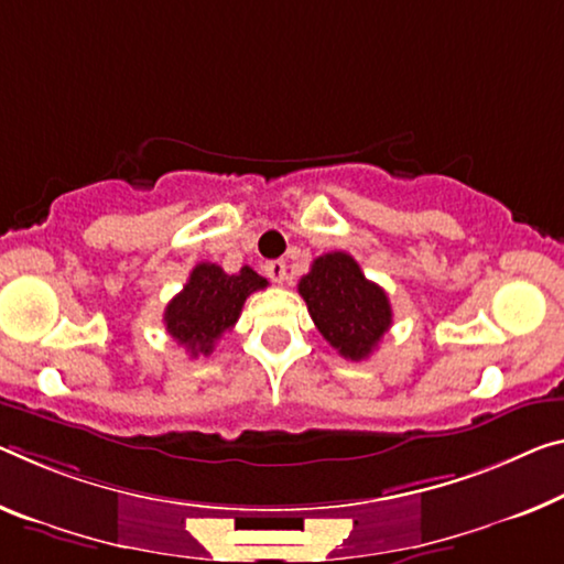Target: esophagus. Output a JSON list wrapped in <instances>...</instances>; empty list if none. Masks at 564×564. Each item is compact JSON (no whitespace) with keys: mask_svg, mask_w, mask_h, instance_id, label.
Masks as SVG:
<instances>
[{"mask_svg":"<svg viewBox=\"0 0 564 564\" xmlns=\"http://www.w3.org/2000/svg\"><path fill=\"white\" fill-rule=\"evenodd\" d=\"M264 272H267V276H270L272 282L282 284L284 276H288V264H284L282 259H272V262L264 264Z\"/></svg>","mask_w":564,"mask_h":564,"instance_id":"esophagus-1","label":"esophagus"}]
</instances>
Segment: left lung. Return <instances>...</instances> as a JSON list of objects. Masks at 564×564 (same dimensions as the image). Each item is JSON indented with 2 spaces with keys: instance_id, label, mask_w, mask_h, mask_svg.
I'll return each instance as SVG.
<instances>
[{
  "instance_id": "8db88e82",
  "label": "left lung",
  "mask_w": 564,
  "mask_h": 564,
  "mask_svg": "<svg viewBox=\"0 0 564 564\" xmlns=\"http://www.w3.org/2000/svg\"><path fill=\"white\" fill-rule=\"evenodd\" d=\"M297 290L319 335L348 360H366L393 325L388 294L345 252L317 257Z\"/></svg>"
}]
</instances>
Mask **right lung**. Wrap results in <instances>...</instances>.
Returning <instances> with one entry per match:
<instances>
[{"label":"right lung","mask_w":564,"mask_h":564,"mask_svg":"<svg viewBox=\"0 0 564 564\" xmlns=\"http://www.w3.org/2000/svg\"><path fill=\"white\" fill-rule=\"evenodd\" d=\"M264 288L267 280L252 267L227 274L219 264L202 262L188 274L184 290L166 305L163 323L173 340L192 352V358L212 355L216 340L237 325L249 294Z\"/></svg>","instance_id":"add662e5"}]
</instances>
